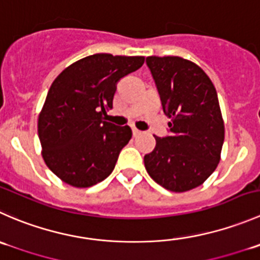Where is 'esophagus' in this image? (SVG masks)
Wrapping results in <instances>:
<instances>
[{
  "label": "esophagus",
  "instance_id": "34e87169",
  "mask_svg": "<svg viewBox=\"0 0 260 260\" xmlns=\"http://www.w3.org/2000/svg\"><path fill=\"white\" fill-rule=\"evenodd\" d=\"M132 133H133V136H135V137H136V136H138V135H140V133H141V131H138L137 128L132 127Z\"/></svg>",
  "mask_w": 260,
  "mask_h": 260
}]
</instances>
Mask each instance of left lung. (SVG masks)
Masks as SVG:
<instances>
[{
	"label": "left lung",
	"mask_w": 260,
	"mask_h": 260,
	"mask_svg": "<svg viewBox=\"0 0 260 260\" xmlns=\"http://www.w3.org/2000/svg\"><path fill=\"white\" fill-rule=\"evenodd\" d=\"M170 118V136L156 137L145 155L148 175L175 193L205 183L221 158L225 125L212 81L198 64L176 55L146 58Z\"/></svg>",
	"instance_id": "8db88e82"
}]
</instances>
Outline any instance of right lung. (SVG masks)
<instances>
[{
	"instance_id": "right-lung-1",
	"label": "right lung",
	"mask_w": 260,
	"mask_h": 260,
	"mask_svg": "<svg viewBox=\"0 0 260 260\" xmlns=\"http://www.w3.org/2000/svg\"><path fill=\"white\" fill-rule=\"evenodd\" d=\"M145 57L98 53L63 70L53 81L38 118L42 156L62 181L87 188L114 170L132 138L128 125L104 119L117 82L140 69Z\"/></svg>"
}]
</instances>
